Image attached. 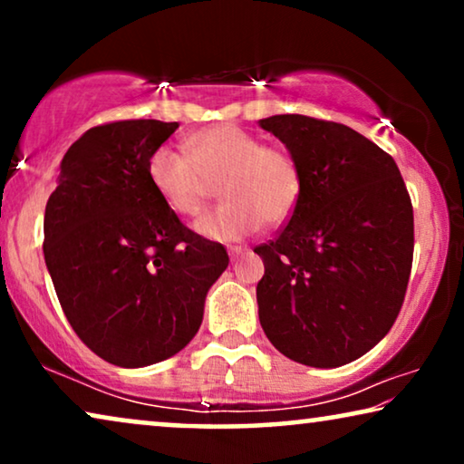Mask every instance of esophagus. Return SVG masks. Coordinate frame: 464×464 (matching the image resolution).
<instances>
[{
    "instance_id": "34e87169",
    "label": "esophagus",
    "mask_w": 464,
    "mask_h": 464,
    "mask_svg": "<svg viewBox=\"0 0 464 464\" xmlns=\"http://www.w3.org/2000/svg\"><path fill=\"white\" fill-rule=\"evenodd\" d=\"M245 251H246L245 246H230V257H232V259H238L240 256H243Z\"/></svg>"
}]
</instances>
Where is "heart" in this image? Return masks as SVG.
<instances>
[{
    "label": "heart",
    "instance_id": "obj_1",
    "mask_svg": "<svg viewBox=\"0 0 464 464\" xmlns=\"http://www.w3.org/2000/svg\"><path fill=\"white\" fill-rule=\"evenodd\" d=\"M188 150L160 145L148 160V177L160 200L177 215H196L211 181L221 179L224 202L196 219L194 230L208 240L232 243L259 226H281L302 196L295 158L278 145L234 124H218L188 137Z\"/></svg>",
    "mask_w": 464,
    "mask_h": 464
}]
</instances>
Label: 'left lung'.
<instances>
[{
	"mask_svg": "<svg viewBox=\"0 0 464 464\" xmlns=\"http://www.w3.org/2000/svg\"><path fill=\"white\" fill-rule=\"evenodd\" d=\"M295 158L302 196L289 224L256 246L259 323L272 346L308 367L372 351L401 310L414 211L392 158L338 122L300 113L259 120Z\"/></svg>",
	"mask_w": 464,
	"mask_h": 464,
	"instance_id": "1",
	"label": "left lung"
}]
</instances>
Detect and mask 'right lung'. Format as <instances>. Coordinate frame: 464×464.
Listing matches in <instances>:
<instances>
[{
  "mask_svg": "<svg viewBox=\"0 0 464 464\" xmlns=\"http://www.w3.org/2000/svg\"><path fill=\"white\" fill-rule=\"evenodd\" d=\"M177 129L122 120L86 130L63 156L44 215V259L63 313L92 353L120 367L186 348L230 262L151 188V151Z\"/></svg>",
  "mask_w": 464,
  "mask_h": 464,
  "instance_id": "obj_1",
  "label": "right lung"
}]
</instances>
